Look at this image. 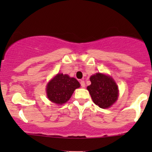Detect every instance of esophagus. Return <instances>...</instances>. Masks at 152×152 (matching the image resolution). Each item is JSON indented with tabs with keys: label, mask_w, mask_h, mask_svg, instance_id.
Returning <instances> with one entry per match:
<instances>
[{
	"label": "esophagus",
	"mask_w": 152,
	"mask_h": 152,
	"mask_svg": "<svg viewBox=\"0 0 152 152\" xmlns=\"http://www.w3.org/2000/svg\"><path fill=\"white\" fill-rule=\"evenodd\" d=\"M80 84H81V86H82V87H85V81L81 80L80 81Z\"/></svg>",
	"instance_id": "1"
}]
</instances>
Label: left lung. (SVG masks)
<instances>
[{
	"label": "left lung",
	"instance_id": "obj_1",
	"mask_svg": "<svg viewBox=\"0 0 152 152\" xmlns=\"http://www.w3.org/2000/svg\"><path fill=\"white\" fill-rule=\"evenodd\" d=\"M91 85L87 87L93 102L100 108L107 109L117 101L118 88L108 75L97 73L90 76Z\"/></svg>",
	"mask_w": 152,
	"mask_h": 152
}]
</instances>
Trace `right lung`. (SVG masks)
Instances as JSON below:
<instances>
[{"mask_svg": "<svg viewBox=\"0 0 152 152\" xmlns=\"http://www.w3.org/2000/svg\"><path fill=\"white\" fill-rule=\"evenodd\" d=\"M79 87L80 84L75 78L70 77L67 74L58 73L48 83L47 96L50 102L62 105L66 103L74 90Z\"/></svg>", "mask_w": 152, "mask_h": 152, "instance_id": "right-lung-1", "label": "right lung"}]
</instances>
